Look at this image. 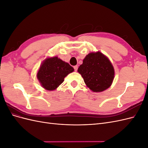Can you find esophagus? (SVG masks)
I'll return each mask as SVG.
<instances>
[{"instance_id":"esophagus-1","label":"esophagus","mask_w":148,"mask_h":148,"mask_svg":"<svg viewBox=\"0 0 148 148\" xmlns=\"http://www.w3.org/2000/svg\"><path fill=\"white\" fill-rule=\"evenodd\" d=\"M73 68H74L75 71H77V70H78V65H75V66H73Z\"/></svg>"}]
</instances>
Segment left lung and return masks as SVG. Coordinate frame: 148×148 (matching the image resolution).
Returning <instances> with one entry per match:
<instances>
[{
  "instance_id": "8db88e82",
  "label": "left lung",
  "mask_w": 148,
  "mask_h": 148,
  "mask_svg": "<svg viewBox=\"0 0 148 148\" xmlns=\"http://www.w3.org/2000/svg\"><path fill=\"white\" fill-rule=\"evenodd\" d=\"M86 86L94 92L109 88L114 78V69L108 58L100 52L89 53L78 69Z\"/></svg>"
}]
</instances>
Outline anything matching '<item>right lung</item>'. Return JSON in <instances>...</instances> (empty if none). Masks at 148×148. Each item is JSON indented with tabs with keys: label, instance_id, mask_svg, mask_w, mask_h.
Instances as JSON below:
<instances>
[{
	"label": "right lung",
	"instance_id": "right-lung-1",
	"mask_svg": "<svg viewBox=\"0 0 148 148\" xmlns=\"http://www.w3.org/2000/svg\"><path fill=\"white\" fill-rule=\"evenodd\" d=\"M73 68L57 57L45 60L39 68L37 77L47 90H54L64 81V78L73 72Z\"/></svg>",
	"mask_w": 148,
	"mask_h": 148
}]
</instances>
